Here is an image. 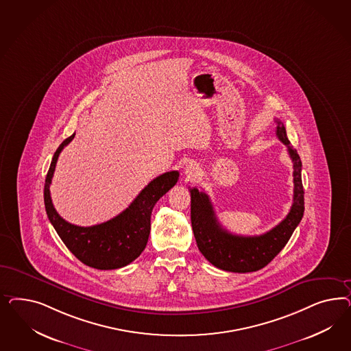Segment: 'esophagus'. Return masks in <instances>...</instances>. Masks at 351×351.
<instances>
[{"label":"esophagus","mask_w":351,"mask_h":351,"mask_svg":"<svg viewBox=\"0 0 351 351\" xmlns=\"http://www.w3.org/2000/svg\"><path fill=\"white\" fill-rule=\"evenodd\" d=\"M184 173H185V176H186L188 180H195V179L199 176V167H198L197 165L191 163V165H188V166L185 167Z\"/></svg>","instance_id":"1"}]
</instances>
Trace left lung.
<instances>
[{
    "label": "left lung",
    "instance_id": "8db88e82",
    "mask_svg": "<svg viewBox=\"0 0 351 351\" xmlns=\"http://www.w3.org/2000/svg\"><path fill=\"white\" fill-rule=\"evenodd\" d=\"M276 136L287 147L293 163V203L287 216L271 230L255 237L229 233L219 223L210 197L197 188L191 191L193 233L202 255L213 266L233 273H250L263 269L287 245L304 216V188L298 150L287 138L286 128L276 119Z\"/></svg>",
    "mask_w": 351,
    "mask_h": 351
}]
</instances>
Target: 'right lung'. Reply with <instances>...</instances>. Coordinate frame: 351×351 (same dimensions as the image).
Here are the masks:
<instances>
[{"instance_id":"1","label":"right lung","mask_w":351,"mask_h":351,"mask_svg":"<svg viewBox=\"0 0 351 351\" xmlns=\"http://www.w3.org/2000/svg\"><path fill=\"white\" fill-rule=\"evenodd\" d=\"M75 134L56 149L45 180V208L50 223L62 238L64 245L85 265L100 270H112L128 265L138 258L148 243L150 233V216L154 204L162 195L179 180V172L170 171L160 175L138 193L125 211L106 223L93 226H78L65 221L53 208L50 184L59 154Z\"/></svg>"}]
</instances>
